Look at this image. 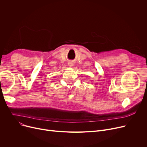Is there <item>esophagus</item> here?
Instances as JSON below:
<instances>
[{
	"instance_id": "1",
	"label": "esophagus",
	"mask_w": 147,
	"mask_h": 147,
	"mask_svg": "<svg viewBox=\"0 0 147 147\" xmlns=\"http://www.w3.org/2000/svg\"><path fill=\"white\" fill-rule=\"evenodd\" d=\"M68 65L70 66V67H72L74 65V63H72V62H69V63H68Z\"/></svg>"
}]
</instances>
